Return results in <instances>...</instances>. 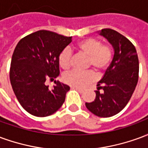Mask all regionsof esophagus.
I'll use <instances>...</instances> for the list:
<instances>
[{"mask_svg": "<svg viewBox=\"0 0 148 148\" xmlns=\"http://www.w3.org/2000/svg\"><path fill=\"white\" fill-rule=\"evenodd\" d=\"M72 89H74V90H77V91H79V92H81V93H82L84 90H86L85 88H80V87H74V86H72L71 87Z\"/></svg>", "mask_w": 148, "mask_h": 148, "instance_id": "obj_1", "label": "esophagus"}]
</instances>
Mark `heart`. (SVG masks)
Listing matches in <instances>:
<instances>
[{
	"mask_svg": "<svg viewBox=\"0 0 148 148\" xmlns=\"http://www.w3.org/2000/svg\"><path fill=\"white\" fill-rule=\"evenodd\" d=\"M76 48L88 56L87 67H92L97 74H101L108 68L113 57V50L109 44H102L101 41L94 38H87L78 42ZM72 51L69 47L62 49L58 57V64L62 69L67 71L71 66ZM63 82L71 86L82 87L95 79L93 71H71L63 75Z\"/></svg>",
	"mask_w": 148,
	"mask_h": 148,
	"instance_id": "obj_1",
	"label": "heart"
}]
</instances>
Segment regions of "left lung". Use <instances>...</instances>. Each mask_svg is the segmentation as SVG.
<instances>
[{
	"label": "left lung",
	"instance_id": "8db88e82",
	"mask_svg": "<svg viewBox=\"0 0 148 148\" xmlns=\"http://www.w3.org/2000/svg\"><path fill=\"white\" fill-rule=\"evenodd\" d=\"M100 35L112 45L114 56L97 83L96 98L86 106L97 116L110 117L119 113L132 97L139 78V59L135 46L116 31L105 28Z\"/></svg>",
	"mask_w": 148,
	"mask_h": 148
}]
</instances>
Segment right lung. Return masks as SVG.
<instances>
[{
    "mask_svg": "<svg viewBox=\"0 0 148 148\" xmlns=\"http://www.w3.org/2000/svg\"><path fill=\"white\" fill-rule=\"evenodd\" d=\"M71 42V36L40 30L17 43L12 57L9 77L18 101L30 114L47 116L65 101L70 87L55 81L50 89L45 82L59 75L58 55Z\"/></svg>",
    "mask_w": 148,
    "mask_h": 148,
    "instance_id": "add662e5",
    "label": "right lung"
}]
</instances>
